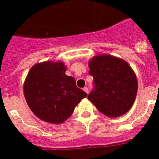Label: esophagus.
Instances as JSON below:
<instances>
[{
  "label": "esophagus",
  "instance_id": "34e87169",
  "mask_svg": "<svg viewBox=\"0 0 159 159\" xmlns=\"http://www.w3.org/2000/svg\"><path fill=\"white\" fill-rule=\"evenodd\" d=\"M84 91V92H86L87 94H88V88H87V87H85V88H84V89H83Z\"/></svg>",
  "mask_w": 159,
  "mask_h": 159
}]
</instances>
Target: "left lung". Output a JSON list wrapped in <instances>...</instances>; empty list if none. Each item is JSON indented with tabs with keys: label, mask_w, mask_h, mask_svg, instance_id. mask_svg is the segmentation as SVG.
Masks as SVG:
<instances>
[{
	"label": "left lung",
	"mask_w": 159,
	"mask_h": 159,
	"mask_svg": "<svg viewBox=\"0 0 159 159\" xmlns=\"http://www.w3.org/2000/svg\"><path fill=\"white\" fill-rule=\"evenodd\" d=\"M94 89L88 99L99 111L110 118L127 113L138 90L135 73L123 59L111 55L95 56L88 63Z\"/></svg>",
	"instance_id": "1"
}]
</instances>
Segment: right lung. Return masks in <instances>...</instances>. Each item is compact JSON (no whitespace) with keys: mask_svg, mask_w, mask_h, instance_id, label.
<instances>
[{"mask_svg":"<svg viewBox=\"0 0 159 159\" xmlns=\"http://www.w3.org/2000/svg\"><path fill=\"white\" fill-rule=\"evenodd\" d=\"M62 61H45L31 67L24 84L25 99L35 116L47 123L67 120L87 93L65 74Z\"/></svg>","mask_w":159,"mask_h":159,"instance_id":"right-lung-1","label":"right lung"}]
</instances>
